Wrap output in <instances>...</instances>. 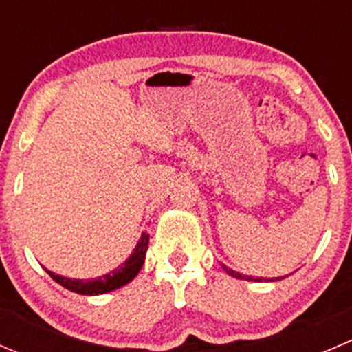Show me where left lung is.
I'll return each instance as SVG.
<instances>
[{
	"label": "left lung",
	"mask_w": 352,
	"mask_h": 352,
	"mask_svg": "<svg viewBox=\"0 0 352 352\" xmlns=\"http://www.w3.org/2000/svg\"><path fill=\"white\" fill-rule=\"evenodd\" d=\"M223 270L227 272L228 275H230V277H235V278H241V280H251V282H261V278H254V277H249V275H242V274H239V272H235V270H232V268H228V267H225L223 265ZM275 280H278V277L275 278Z\"/></svg>",
	"instance_id": "1"
}]
</instances>
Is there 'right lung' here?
<instances>
[{
  "instance_id": "add662e5",
  "label": "right lung",
  "mask_w": 352,
  "mask_h": 352,
  "mask_svg": "<svg viewBox=\"0 0 352 352\" xmlns=\"http://www.w3.org/2000/svg\"><path fill=\"white\" fill-rule=\"evenodd\" d=\"M148 242L149 235L146 232H142L141 239H139L138 245L132 251V254L129 256V259L125 263H122L120 267L115 268L110 274H104L98 278H87V280H78V278H68L61 277V275L53 274V272L46 270L50 274V277L54 282H58L60 285H63L65 289L72 292H77V294L84 296H96V294H107V292L115 291V289H120L122 285H127L129 282L134 280L135 275L139 274V270L144 265L146 259V251H148Z\"/></svg>"
}]
</instances>
